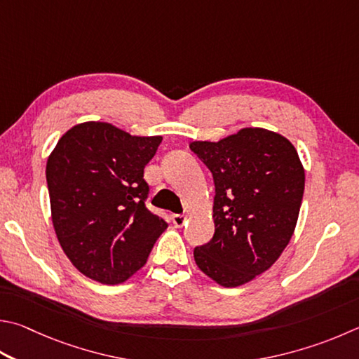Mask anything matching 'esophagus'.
<instances>
[{
    "instance_id": "obj_1",
    "label": "esophagus",
    "mask_w": 359,
    "mask_h": 359,
    "mask_svg": "<svg viewBox=\"0 0 359 359\" xmlns=\"http://www.w3.org/2000/svg\"><path fill=\"white\" fill-rule=\"evenodd\" d=\"M185 221H187V217H184V215H179V213L172 215V223L175 227H182L185 224Z\"/></svg>"
}]
</instances>
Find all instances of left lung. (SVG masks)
Returning a JSON list of instances; mask_svg holds the SVG:
<instances>
[{
  "label": "left lung",
  "instance_id": "obj_1",
  "mask_svg": "<svg viewBox=\"0 0 359 359\" xmlns=\"http://www.w3.org/2000/svg\"><path fill=\"white\" fill-rule=\"evenodd\" d=\"M191 151L215 182V233L194 248L199 269L224 287L250 283L276 262L295 231L304 169L292 142L265 128H242Z\"/></svg>",
  "mask_w": 359,
  "mask_h": 359
}]
</instances>
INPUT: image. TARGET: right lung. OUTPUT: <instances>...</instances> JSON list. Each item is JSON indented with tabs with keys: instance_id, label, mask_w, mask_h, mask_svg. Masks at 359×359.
I'll list each match as a JSON object with an SVG mask.
<instances>
[{
	"instance_id": "obj_1",
	"label": "right lung",
	"mask_w": 359,
	"mask_h": 359,
	"mask_svg": "<svg viewBox=\"0 0 359 359\" xmlns=\"http://www.w3.org/2000/svg\"><path fill=\"white\" fill-rule=\"evenodd\" d=\"M161 136H132L84 122L47 161L51 219L66 256L84 276L119 284L138 271L168 223L146 207L144 168Z\"/></svg>"
}]
</instances>
